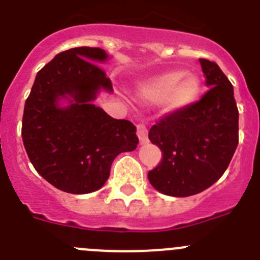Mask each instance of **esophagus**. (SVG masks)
<instances>
[{
  "instance_id": "esophagus-1",
  "label": "esophagus",
  "mask_w": 260,
  "mask_h": 260,
  "mask_svg": "<svg viewBox=\"0 0 260 260\" xmlns=\"http://www.w3.org/2000/svg\"><path fill=\"white\" fill-rule=\"evenodd\" d=\"M137 136L138 140H140V145H146L147 142H149V138H147V129L145 125H137Z\"/></svg>"
}]
</instances>
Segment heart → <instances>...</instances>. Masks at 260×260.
<instances>
[{
  "label": "heart",
  "instance_id": "heart-1",
  "mask_svg": "<svg viewBox=\"0 0 260 260\" xmlns=\"http://www.w3.org/2000/svg\"><path fill=\"white\" fill-rule=\"evenodd\" d=\"M201 91L203 79L198 73L171 69L142 81L136 89V97L145 104L164 101V113L174 114L193 105Z\"/></svg>",
  "mask_w": 260,
  "mask_h": 260
}]
</instances>
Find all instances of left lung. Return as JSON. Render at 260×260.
Segmentation results:
<instances>
[{
    "label": "left lung",
    "instance_id": "obj_1",
    "mask_svg": "<svg viewBox=\"0 0 260 260\" xmlns=\"http://www.w3.org/2000/svg\"><path fill=\"white\" fill-rule=\"evenodd\" d=\"M209 91L186 110L152 125L149 140L163 154L149 172L155 190L174 198L209 188L225 172L239 144L234 87L215 62L199 60Z\"/></svg>",
    "mask_w": 260,
    "mask_h": 260
}]
</instances>
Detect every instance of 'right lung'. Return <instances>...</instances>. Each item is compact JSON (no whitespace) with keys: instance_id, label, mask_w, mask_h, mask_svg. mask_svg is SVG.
Here are the masks:
<instances>
[{"instance_id":"right-lung-1","label":"right lung","mask_w":260,"mask_h":260,"mask_svg":"<svg viewBox=\"0 0 260 260\" xmlns=\"http://www.w3.org/2000/svg\"><path fill=\"white\" fill-rule=\"evenodd\" d=\"M103 48L75 47L57 53L37 73L23 115L24 147L36 171L69 193H89L105 185L113 160L133 151L136 127L114 119L96 100L113 84L97 64Z\"/></svg>"}]
</instances>
